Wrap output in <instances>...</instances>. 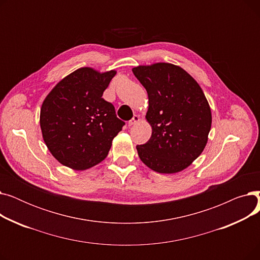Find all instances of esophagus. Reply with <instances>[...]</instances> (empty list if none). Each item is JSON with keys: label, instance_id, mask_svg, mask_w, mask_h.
I'll use <instances>...</instances> for the list:
<instances>
[{"label": "esophagus", "instance_id": "1", "mask_svg": "<svg viewBox=\"0 0 260 260\" xmlns=\"http://www.w3.org/2000/svg\"><path fill=\"white\" fill-rule=\"evenodd\" d=\"M139 120H140V117H139L138 115H135V116L133 117V119H131V120L128 121V126H132V125L136 124V123L139 122Z\"/></svg>", "mask_w": 260, "mask_h": 260}]
</instances>
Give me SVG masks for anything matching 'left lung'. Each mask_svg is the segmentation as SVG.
Masks as SVG:
<instances>
[{"instance_id":"8db88e82","label":"left lung","mask_w":260,"mask_h":260,"mask_svg":"<svg viewBox=\"0 0 260 260\" xmlns=\"http://www.w3.org/2000/svg\"><path fill=\"white\" fill-rule=\"evenodd\" d=\"M135 77L148 95L152 137L137 145L146 167L161 174L186 169L203 152L212 124L209 102L195 79L171 63L139 65Z\"/></svg>"}]
</instances>
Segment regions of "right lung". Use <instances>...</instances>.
Returning a JSON list of instances; mask_svg holds the SVG:
<instances>
[{
	"mask_svg": "<svg viewBox=\"0 0 260 260\" xmlns=\"http://www.w3.org/2000/svg\"><path fill=\"white\" fill-rule=\"evenodd\" d=\"M116 71L82 67L66 76L43 101L40 125L46 146L61 165L83 171L104 160L124 122L102 98Z\"/></svg>",
	"mask_w": 260,
	"mask_h": 260,
	"instance_id": "obj_1",
	"label": "right lung"
}]
</instances>
